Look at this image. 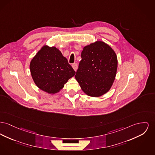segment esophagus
<instances>
[{
	"label": "esophagus",
	"mask_w": 155,
	"mask_h": 155,
	"mask_svg": "<svg viewBox=\"0 0 155 155\" xmlns=\"http://www.w3.org/2000/svg\"><path fill=\"white\" fill-rule=\"evenodd\" d=\"M72 67H73V69L75 71H77V69H78V64L77 63H74L72 64Z\"/></svg>",
	"instance_id": "obj_1"
}]
</instances>
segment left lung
Wrapping results in <instances>:
<instances>
[{"label":"left lung","instance_id":"1","mask_svg":"<svg viewBox=\"0 0 155 155\" xmlns=\"http://www.w3.org/2000/svg\"><path fill=\"white\" fill-rule=\"evenodd\" d=\"M82 60L75 76L82 91L88 96L99 97L109 91L115 79L117 56L102 41H96L83 48Z\"/></svg>","mask_w":155,"mask_h":155}]
</instances>
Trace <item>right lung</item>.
<instances>
[{
  "instance_id": "1",
  "label": "right lung",
  "mask_w": 155,
  "mask_h": 155,
  "mask_svg": "<svg viewBox=\"0 0 155 155\" xmlns=\"http://www.w3.org/2000/svg\"><path fill=\"white\" fill-rule=\"evenodd\" d=\"M31 77L37 87L50 94L61 91L75 74L67 59L54 46L44 45L30 63Z\"/></svg>"
}]
</instances>
